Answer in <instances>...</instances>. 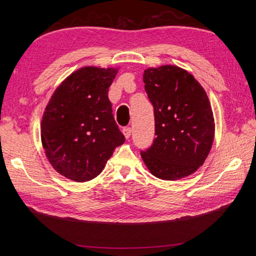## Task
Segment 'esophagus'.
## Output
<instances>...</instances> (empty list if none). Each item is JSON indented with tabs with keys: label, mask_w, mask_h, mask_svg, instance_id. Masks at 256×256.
<instances>
[{
	"label": "esophagus",
	"mask_w": 256,
	"mask_h": 256,
	"mask_svg": "<svg viewBox=\"0 0 256 256\" xmlns=\"http://www.w3.org/2000/svg\"><path fill=\"white\" fill-rule=\"evenodd\" d=\"M131 133H132L131 128H123V134H124V136L126 140H128L130 136H131Z\"/></svg>",
	"instance_id": "obj_1"
}]
</instances>
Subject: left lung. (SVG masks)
Listing matches in <instances>:
<instances>
[{"label": "left lung", "instance_id": "left-lung-1", "mask_svg": "<svg viewBox=\"0 0 256 256\" xmlns=\"http://www.w3.org/2000/svg\"><path fill=\"white\" fill-rule=\"evenodd\" d=\"M143 81L154 106L157 135L140 153L144 164L162 180L192 175L208 157L214 138L208 96L192 74L172 64L145 69Z\"/></svg>", "mask_w": 256, "mask_h": 256}]
</instances>
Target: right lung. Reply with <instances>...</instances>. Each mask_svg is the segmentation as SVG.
I'll return each instance as SVG.
<instances>
[{
    "label": "right lung",
    "instance_id": "add662e5",
    "mask_svg": "<svg viewBox=\"0 0 256 256\" xmlns=\"http://www.w3.org/2000/svg\"><path fill=\"white\" fill-rule=\"evenodd\" d=\"M116 68L86 66L58 86L42 114L40 138L54 170L77 182H89L124 143L112 114L108 88Z\"/></svg>",
    "mask_w": 256,
    "mask_h": 256
}]
</instances>
